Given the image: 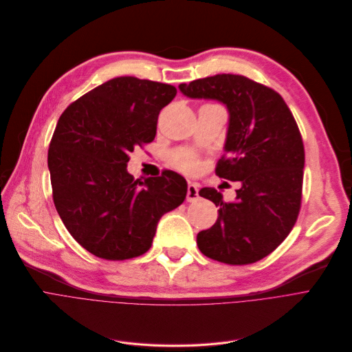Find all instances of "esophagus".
I'll return each mask as SVG.
<instances>
[{"label":"esophagus","instance_id":"1","mask_svg":"<svg viewBox=\"0 0 352 352\" xmlns=\"http://www.w3.org/2000/svg\"><path fill=\"white\" fill-rule=\"evenodd\" d=\"M198 191H199V190H198V185L190 182V184H188V190H186V201L192 202V201L198 199V197H199Z\"/></svg>","mask_w":352,"mask_h":352}]
</instances>
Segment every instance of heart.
Instances as JSON below:
<instances>
[{
    "label": "heart",
    "mask_w": 352,
    "mask_h": 352,
    "mask_svg": "<svg viewBox=\"0 0 352 352\" xmlns=\"http://www.w3.org/2000/svg\"><path fill=\"white\" fill-rule=\"evenodd\" d=\"M170 161L177 170H179L185 174H195L199 171V167H201L197 154L191 150H186V148L175 150L171 154Z\"/></svg>",
    "instance_id": "heart-1"
}]
</instances>
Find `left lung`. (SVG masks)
I'll return each instance as SVG.
<instances>
[{"mask_svg": "<svg viewBox=\"0 0 352 352\" xmlns=\"http://www.w3.org/2000/svg\"><path fill=\"white\" fill-rule=\"evenodd\" d=\"M179 90L191 99L226 104L225 154L215 173L242 184L232 202L215 188L199 191L219 209L215 225L198 233L197 245L226 265L261 261L287 238L300 212L304 146L294 117L277 91L242 75L197 79Z\"/></svg>", "mask_w": 352, "mask_h": 352, "instance_id": "8db88e82", "label": "left lung"}]
</instances>
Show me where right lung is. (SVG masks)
I'll return each instance as SVG.
<instances>
[{
	"mask_svg": "<svg viewBox=\"0 0 352 352\" xmlns=\"http://www.w3.org/2000/svg\"><path fill=\"white\" fill-rule=\"evenodd\" d=\"M177 89L134 76L114 78L79 98L59 117L48 167L58 214L74 239L106 261L146 253L160 218L179 206L186 181L166 170L134 179V147L151 143L162 107Z\"/></svg>",
	"mask_w": 352,
	"mask_h": 352,
	"instance_id": "1",
	"label": "right lung"
}]
</instances>
